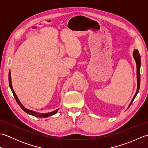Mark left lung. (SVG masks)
I'll list each match as a JSON object with an SVG mask.
<instances>
[{
	"mask_svg": "<svg viewBox=\"0 0 148 148\" xmlns=\"http://www.w3.org/2000/svg\"><path fill=\"white\" fill-rule=\"evenodd\" d=\"M133 56H134V58L135 59V60H136V66H137V91H136V93L135 94L134 97H133L132 100V101L130 103L129 106H128V108L130 106V105L132 104V103L133 102V101L134 100L135 98H136V97L137 95V94L139 92V88H140V65H141V62H140V54L139 53V51H138L137 49H134V51L133 52Z\"/></svg>",
	"mask_w": 148,
	"mask_h": 148,
	"instance_id": "obj_1",
	"label": "left lung"
}]
</instances>
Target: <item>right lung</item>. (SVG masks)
<instances>
[{
	"label": "right lung",
	"instance_id": "right-lung-1",
	"mask_svg": "<svg viewBox=\"0 0 148 148\" xmlns=\"http://www.w3.org/2000/svg\"><path fill=\"white\" fill-rule=\"evenodd\" d=\"M9 86H10V88H11V90L12 91V93H13V95L14 97V98H15L16 100L17 103H18V105L20 106V108L22 109H23L25 112H26L27 114H29L30 115H32V116H36V117L46 118V117H48V116H52L53 114H56V112H58V109L55 110V111H54L48 112V113H40V112H37L31 111V110H29V109H27V108H25V107L23 105H22L21 103V102H20V100H19V99H18V98L17 97L16 95V93L14 92L13 88H12V83H11V72H10V71H9Z\"/></svg>",
	"mask_w": 148,
	"mask_h": 148
}]
</instances>
